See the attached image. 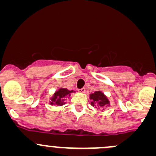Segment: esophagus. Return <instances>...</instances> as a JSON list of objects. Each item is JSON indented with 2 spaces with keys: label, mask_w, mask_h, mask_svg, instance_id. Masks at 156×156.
<instances>
[{
  "label": "esophagus",
  "mask_w": 156,
  "mask_h": 156,
  "mask_svg": "<svg viewBox=\"0 0 156 156\" xmlns=\"http://www.w3.org/2000/svg\"><path fill=\"white\" fill-rule=\"evenodd\" d=\"M78 92H81V93H84L86 92V89L85 88H81V89H78Z\"/></svg>",
  "instance_id": "obj_1"
}]
</instances>
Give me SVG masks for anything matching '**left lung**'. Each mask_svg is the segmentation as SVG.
Segmentation results:
<instances>
[{"mask_svg": "<svg viewBox=\"0 0 156 156\" xmlns=\"http://www.w3.org/2000/svg\"><path fill=\"white\" fill-rule=\"evenodd\" d=\"M90 100H92L91 105L92 107L97 105V107L100 108H104V107L109 106V101L108 98L101 91H96L94 93L90 94Z\"/></svg>", "mask_w": 156, "mask_h": 156, "instance_id": "obj_1", "label": "left lung"}]
</instances>
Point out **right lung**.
<instances>
[{
    "instance_id": "1",
    "label": "right lung",
    "mask_w": 156,
    "mask_h": 156,
    "mask_svg": "<svg viewBox=\"0 0 156 156\" xmlns=\"http://www.w3.org/2000/svg\"><path fill=\"white\" fill-rule=\"evenodd\" d=\"M72 92H75L74 90H69L66 88H60L56 91L51 98V105H55L57 107H61L65 104L64 101L66 97H69Z\"/></svg>"
}]
</instances>
